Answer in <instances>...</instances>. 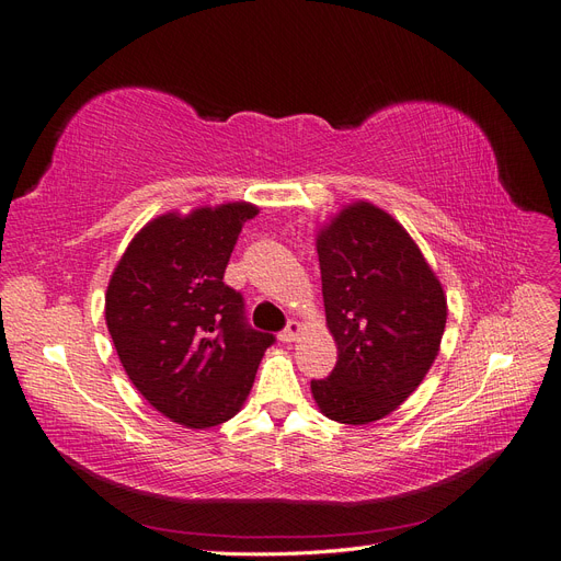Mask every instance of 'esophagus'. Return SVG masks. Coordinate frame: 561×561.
Here are the masks:
<instances>
[{"label": "esophagus", "instance_id": "obj_1", "mask_svg": "<svg viewBox=\"0 0 561 561\" xmlns=\"http://www.w3.org/2000/svg\"><path fill=\"white\" fill-rule=\"evenodd\" d=\"M301 322H297V320H290L285 325V330L280 332V342H285V344H290V342H295V339L301 334Z\"/></svg>", "mask_w": 561, "mask_h": 561}]
</instances>
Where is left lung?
<instances>
[{"label": "left lung", "instance_id": "left-lung-1", "mask_svg": "<svg viewBox=\"0 0 561 561\" xmlns=\"http://www.w3.org/2000/svg\"><path fill=\"white\" fill-rule=\"evenodd\" d=\"M322 299L336 342L328 379H313L320 412L365 426L398 410L443 342L447 299L421 250L393 217L353 203L318 236Z\"/></svg>", "mask_w": 561, "mask_h": 561}]
</instances>
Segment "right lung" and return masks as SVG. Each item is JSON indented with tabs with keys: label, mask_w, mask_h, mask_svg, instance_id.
Masks as SVG:
<instances>
[{
	"label": "right lung",
	"mask_w": 561,
	"mask_h": 561,
	"mask_svg": "<svg viewBox=\"0 0 561 561\" xmlns=\"http://www.w3.org/2000/svg\"><path fill=\"white\" fill-rule=\"evenodd\" d=\"M250 203L149 222L116 264L105 318L128 379L163 416L190 428L225 423L245 402L274 334L252 330L225 283Z\"/></svg>",
	"instance_id": "obj_1"
}]
</instances>
